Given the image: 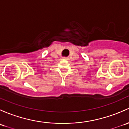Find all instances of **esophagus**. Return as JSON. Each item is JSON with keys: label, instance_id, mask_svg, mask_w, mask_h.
<instances>
[{"label": "esophagus", "instance_id": "esophagus-1", "mask_svg": "<svg viewBox=\"0 0 129 129\" xmlns=\"http://www.w3.org/2000/svg\"><path fill=\"white\" fill-rule=\"evenodd\" d=\"M62 59H65V60H68V58H67V57H63Z\"/></svg>", "mask_w": 129, "mask_h": 129}]
</instances>
